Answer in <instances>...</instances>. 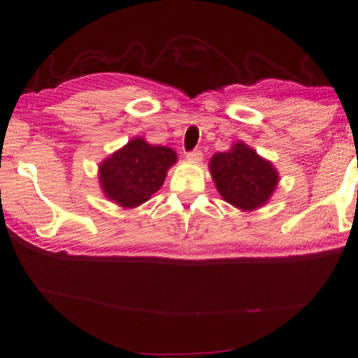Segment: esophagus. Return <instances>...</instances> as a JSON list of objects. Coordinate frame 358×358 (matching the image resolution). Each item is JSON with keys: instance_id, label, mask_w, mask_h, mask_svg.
Here are the masks:
<instances>
[{"instance_id": "esophagus-1", "label": "esophagus", "mask_w": 358, "mask_h": 358, "mask_svg": "<svg viewBox=\"0 0 358 358\" xmlns=\"http://www.w3.org/2000/svg\"><path fill=\"white\" fill-rule=\"evenodd\" d=\"M187 160L192 162V163H199V162L203 160L201 151H192V152H189V154H187Z\"/></svg>"}]
</instances>
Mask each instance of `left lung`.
Returning a JSON list of instances; mask_svg holds the SVG:
<instances>
[{"instance_id":"obj_1","label":"left lung","mask_w":358,"mask_h":358,"mask_svg":"<svg viewBox=\"0 0 358 358\" xmlns=\"http://www.w3.org/2000/svg\"><path fill=\"white\" fill-rule=\"evenodd\" d=\"M215 187L226 203L243 212L265 206L279 182L273 163L244 141H236L226 152H217L209 162Z\"/></svg>"}]
</instances>
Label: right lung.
Wrapping results in <instances>:
<instances>
[{
    "mask_svg": "<svg viewBox=\"0 0 358 358\" xmlns=\"http://www.w3.org/2000/svg\"><path fill=\"white\" fill-rule=\"evenodd\" d=\"M177 160L172 148L134 137L99 164V186L110 201L136 209L160 190Z\"/></svg>",
    "mask_w": 358,
    "mask_h": 358,
    "instance_id": "1",
    "label": "right lung"
}]
</instances>
